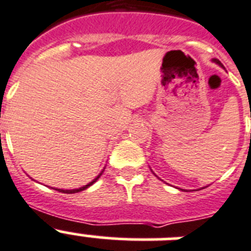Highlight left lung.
Wrapping results in <instances>:
<instances>
[{"instance_id":"obj_1","label":"left lung","mask_w":251,"mask_h":251,"mask_svg":"<svg viewBox=\"0 0 251 251\" xmlns=\"http://www.w3.org/2000/svg\"><path fill=\"white\" fill-rule=\"evenodd\" d=\"M214 62V64H217L218 65V66H221V67H223V65L221 64V61L220 60H217V58H213V60H212ZM155 176H157V175H155ZM201 189H204V187H201ZM185 191V190H184Z\"/></svg>"}]
</instances>
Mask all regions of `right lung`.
I'll list each match as a JSON object with an SVG mask.
<instances>
[{"label": "right lung", "instance_id": "1", "mask_svg": "<svg viewBox=\"0 0 251 251\" xmlns=\"http://www.w3.org/2000/svg\"><path fill=\"white\" fill-rule=\"evenodd\" d=\"M103 171H104V168H103L102 172H100V174L98 175V176H97V177L94 178L93 181H90V182L88 185H84V186L77 187V189H71V190H64V189H54V190H57V191H60V193H65V194H75V193H79V191H83V190H85V189H88V187H89V186H92V185H93L94 182H96V181L98 180V178H100V176H102Z\"/></svg>", "mask_w": 251, "mask_h": 251}]
</instances>
